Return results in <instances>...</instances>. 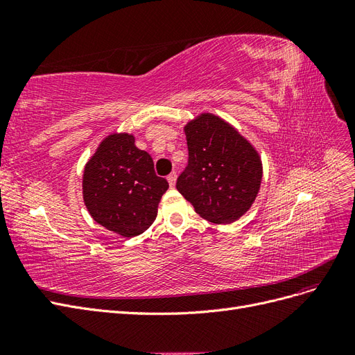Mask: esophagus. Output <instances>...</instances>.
Returning <instances> with one entry per match:
<instances>
[{
    "mask_svg": "<svg viewBox=\"0 0 355 355\" xmlns=\"http://www.w3.org/2000/svg\"><path fill=\"white\" fill-rule=\"evenodd\" d=\"M176 178H178L176 171H171V173L167 176V180H168V184H170V187H171V188H173V187H175V184H176Z\"/></svg>",
    "mask_w": 355,
    "mask_h": 355,
    "instance_id": "34e87169",
    "label": "esophagus"
}]
</instances>
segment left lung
<instances>
[{
	"label": "left lung",
	"mask_w": 355,
	"mask_h": 355,
	"mask_svg": "<svg viewBox=\"0 0 355 355\" xmlns=\"http://www.w3.org/2000/svg\"><path fill=\"white\" fill-rule=\"evenodd\" d=\"M185 135L188 166L178 178V191L206 220L235 222L259 192V154L232 125L211 114L189 121Z\"/></svg>",
	"instance_id": "8db88e82"
}]
</instances>
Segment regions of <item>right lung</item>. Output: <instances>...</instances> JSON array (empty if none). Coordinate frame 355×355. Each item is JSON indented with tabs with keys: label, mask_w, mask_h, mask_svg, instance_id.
I'll list each match as a JSON object with an SVG mask.
<instances>
[{
	"label": "right lung",
	"mask_w": 355,
	"mask_h": 355,
	"mask_svg": "<svg viewBox=\"0 0 355 355\" xmlns=\"http://www.w3.org/2000/svg\"><path fill=\"white\" fill-rule=\"evenodd\" d=\"M167 188V180L155 175L151 155L136 148L133 135L103 139L84 168L83 197L92 218L128 239L151 227Z\"/></svg>",
	"instance_id": "obj_1"
}]
</instances>
